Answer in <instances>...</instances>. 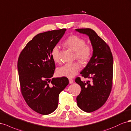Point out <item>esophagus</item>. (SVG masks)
Here are the masks:
<instances>
[{"mask_svg": "<svg viewBox=\"0 0 131 131\" xmlns=\"http://www.w3.org/2000/svg\"><path fill=\"white\" fill-rule=\"evenodd\" d=\"M73 83V80L72 79H69V83L70 84H72Z\"/></svg>", "mask_w": 131, "mask_h": 131, "instance_id": "obj_1", "label": "esophagus"}]
</instances>
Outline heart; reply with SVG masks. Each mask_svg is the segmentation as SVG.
<instances>
[{
	"instance_id": "b5f03b06",
	"label": "heart",
	"mask_w": 131,
	"mask_h": 131,
	"mask_svg": "<svg viewBox=\"0 0 131 131\" xmlns=\"http://www.w3.org/2000/svg\"><path fill=\"white\" fill-rule=\"evenodd\" d=\"M65 45L70 49L75 51L76 57L80 61L85 62L89 60L92 55V48L85 44V40L77 36L69 37L65 42ZM51 57L54 61H60V49L55 46L51 50ZM81 65L78 62L66 63L59 68L57 73L60 76L72 78L75 76L80 70Z\"/></svg>"
}]
</instances>
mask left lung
Segmentation results:
<instances>
[{"instance_id":"obj_1","label":"left lung","mask_w":131,"mask_h":131,"mask_svg":"<svg viewBox=\"0 0 131 131\" xmlns=\"http://www.w3.org/2000/svg\"><path fill=\"white\" fill-rule=\"evenodd\" d=\"M75 30L89 37L93 54L86 66L80 73L92 82L82 81L77 77L75 82L81 88L77 96V105L81 110L91 113L98 109L106 102L111 92L113 77V57L108 45L91 28Z\"/></svg>"}]
</instances>
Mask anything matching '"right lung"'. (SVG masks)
<instances>
[{
  "mask_svg": "<svg viewBox=\"0 0 131 131\" xmlns=\"http://www.w3.org/2000/svg\"><path fill=\"white\" fill-rule=\"evenodd\" d=\"M66 31L63 28L37 35L27 44L18 59L22 94L27 105L40 114L48 115L56 110L60 93L69 83L65 77L50 80L55 69L51 50Z\"/></svg>",
  "mask_w": 131,
  "mask_h": 131,
  "instance_id": "add662e5",
  "label": "right lung"
}]
</instances>
